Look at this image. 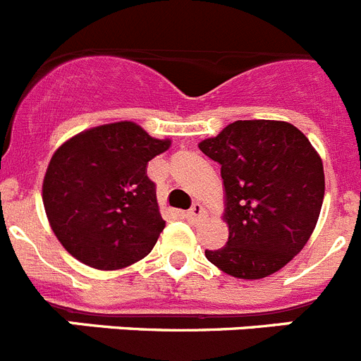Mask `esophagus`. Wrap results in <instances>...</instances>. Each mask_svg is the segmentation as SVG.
<instances>
[{"instance_id":"34e87169","label":"esophagus","mask_w":361,"mask_h":361,"mask_svg":"<svg viewBox=\"0 0 361 361\" xmlns=\"http://www.w3.org/2000/svg\"><path fill=\"white\" fill-rule=\"evenodd\" d=\"M186 219L193 220V222L204 219V208H202V206H200V204H193L190 212H186Z\"/></svg>"}]
</instances>
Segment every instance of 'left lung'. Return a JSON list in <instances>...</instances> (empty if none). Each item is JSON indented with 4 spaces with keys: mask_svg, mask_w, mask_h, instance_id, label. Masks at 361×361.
Listing matches in <instances>:
<instances>
[{
    "mask_svg": "<svg viewBox=\"0 0 361 361\" xmlns=\"http://www.w3.org/2000/svg\"><path fill=\"white\" fill-rule=\"evenodd\" d=\"M224 180V247L213 266L242 280L273 275L304 250L324 202V164L307 137L286 121H235L199 142Z\"/></svg>",
    "mask_w": 361,
    "mask_h": 361,
    "instance_id": "1",
    "label": "left lung"
}]
</instances>
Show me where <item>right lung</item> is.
Instances as JSON below:
<instances>
[{"mask_svg": "<svg viewBox=\"0 0 361 361\" xmlns=\"http://www.w3.org/2000/svg\"><path fill=\"white\" fill-rule=\"evenodd\" d=\"M170 146V139L119 121L85 130L54 152L43 206L54 235L73 258L116 271L153 250L166 222L146 166Z\"/></svg>", "mask_w": 361, "mask_h": 361, "instance_id": "add662e5", "label": "right lung"}]
</instances>
